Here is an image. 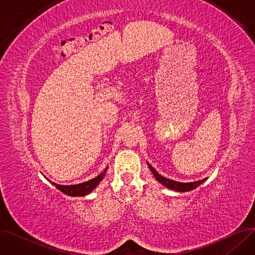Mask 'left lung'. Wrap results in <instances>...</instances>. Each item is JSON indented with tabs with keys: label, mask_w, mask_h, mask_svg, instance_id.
Here are the masks:
<instances>
[{
	"label": "left lung",
	"mask_w": 255,
	"mask_h": 255,
	"mask_svg": "<svg viewBox=\"0 0 255 255\" xmlns=\"http://www.w3.org/2000/svg\"><path fill=\"white\" fill-rule=\"evenodd\" d=\"M146 163H148L149 168L151 169V171L153 172V175H154L155 179H156L159 183H161L163 186L166 187V188L171 189V190H173V191H177V192H187V191H191V190L197 188V187H198L199 185H202V184L207 180V178H206V179H203V180H200V181H195V182H190V183L177 182V181H173V180H170V179H167V178L161 176V175H160V173L157 172V170H156L154 167H152V165H151L149 162H146Z\"/></svg>",
	"instance_id": "left-lung-1"
}]
</instances>
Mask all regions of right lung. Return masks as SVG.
I'll list each match as a JSON object with an SVG mask.
<instances>
[{"instance_id": "1", "label": "right lung", "mask_w": 255, "mask_h": 255, "mask_svg": "<svg viewBox=\"0 0 255 255\" xmlns=\"http://www.w3.org/2000/svg\"><path fill=\"white\" fill-rule=\"evenodd\" d=\"M109 167V166H107ZM107 167L98 175L96 178H94L92 180H89L87 182L84 183H80V184H76V185H59L53 183L51 181H48L53 185L56 186V188L59 189L60 191H62L63 193L69 195V196H85L89 193H91L94 189L96 188V187L99 185V183L103 180L104 176H105V172L107 170Z\"/></svg>"}]
</instances>
